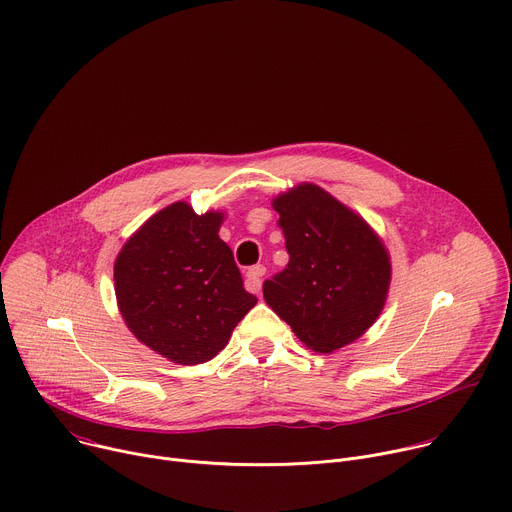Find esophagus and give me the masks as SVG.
I'll list each match as a JSON object with an SVG mask.
<instances>
[{"mask_svg": "<svg viewBox=\"0 0 512 512\" xmlns=\"http://www.w3.org/2000/svg\"><path fill=\"white\" fill-rule=\"evenodd\" d=\"M265 275V267L263 265H253L247 269V275H245V287L251 291V294H257V291L261 289V279Z\"/></svg>", "mask_w": 512, "mask_h": 512, "instance_id": "obj_1", "label": "esophagus"}]
</instances>
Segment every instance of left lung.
I'll return each instance as SVG.
<instances>
[{
	"label": "left lung",
	"instance_id": "left-lung-1",
	"mask_svg": "<svg viewBox=\"0 0 512 512\" xmlns=\"http://www.w3.org/2000/svg\"><path fill=\"white\" fill-rule=\"evenodd\" d=\"M289 261L263 281L269 308L316 352L356 340L381 314L391 263L371 227L314 184L273 200Z\"/></svg>",
	"mask_w": 512,
	"mask_h": 512
}]
</instances>
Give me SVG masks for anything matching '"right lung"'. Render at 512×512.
Masks as SVG:
<instances>
[{"instance_id": "right-lung-1", "label": "right lung", "mask_w": 512, "mask_h": 512, "mask_svg": "<svg viewBox=\"0 0 512 512\" xmlns=\"http://www.w3.org/2000/svg\"><path fill=\"white\" fill-rule=\"evenodd\" d=\"M221 212L186 202L154 214L115 261V296L139 342L180 364L221 352L257 304L243 287L231 247L218 237Z\"/></svg>"}]
</instances>
